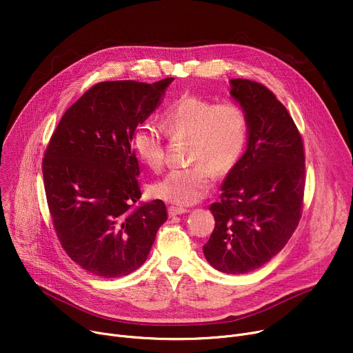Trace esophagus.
<instances>
[{
  "mask_svg": "<svg viewBox=\"0 0 353 353\" xmlns=\"http://www.w3.org/2000/svg\"><path fill=\"white\" fill-rule=\"evenodd\" d=\"M189 210L186 208H176V206H170L169 208V216L173 217V216H179V214H184L188 213Z\"/></svg>",
  "mask_w": 353,
  "mask_h": 353,
  "instance_id": "1",
  "label": "esophagus"
}]
</instances>
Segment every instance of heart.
I'll use <instances>...</instances> for the list:
<instances>
[{
    "label": "heart",
    "mask_w": 353,
    "mask_h": 353,
    "mask_svg": "<svg viewBox=\"0 0 353 353\" xmlns=\"http://www.w3.org/2000/svg\"><path fill=\"white\" fill-rule=\"evenodd\" d=\"M161 121L169 134L190 139L188 160L193 164L167 173L154 184L153 193L174 205H193L212 189L214 170L226 174L243 156L249 137L246 113L234 103L217 104L208 99L183 96L165 108ZM132 147L148 169H161L164 144L157 127L140 124L133 133Z\"/></svg>",
    "instance_id": "obj_1"
}]
</instances>
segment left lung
<instances>
[{
	"label": "left lung",
	"instance_id": "left-lung-1",
	"mask_svg": "<svg viewBox=\"0 0 353 353\" xmlns=\"http://www.w3.org/2000/svg\"><path fill=\"white\" fill-rule=\"evenodd\" d=\"M230 96L246 113L248 145L210 206L216 223L203 253L216 270L243 274L266 265L298 228L305 153L298 128L270 90L233 79Z\"/></svg>",
	"mask_w": 353,
	"mask_h": 353
}]
</instances>
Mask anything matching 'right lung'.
<instances>
[{"label": "right lung", "instance_id": "right-lung-1", "mask_svg": "<svg viewBox=\"0 0 353 353\" xmlns=\"http://www.w3.org/2000/svg\"><path fill=\"white\" fill-rule=\"evenodd\" d=\"M173 80L96 84L65 111L46 150L54 229L71 261L104 279L139 269L167 220L161 200L140 201L132 137Z\"/></svg>", "mask_w": 353, "mask_h": 353}]
</instances>
